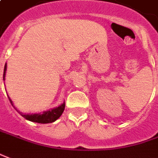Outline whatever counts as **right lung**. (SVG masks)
I'll use <instances>...</instances> for the list:
<instances>
[{
	"instance_id": "obj_1",
	"label": "right lung",
	"mask_w": 158,
	"mask_h": 158,
	"mask_svg": "<svg viewBox=\"0 0 158 158\" xmlns=\"http://www.w3.org/2000/svg\"><path fill=\"white\" fill-rule=\"evenodd\" d=\"M6 71H7V64L4 66L3 80L5 79ZM8 98H9V101L12 104V106H14L13 102L10 99V98L8 97ZM65 103H63V104H61L60 106H58L56 108H53V109L47 110V111H43V113H38V114L37 113H34V114H24V113H22L20 111H18V110L17 111L27 120H29V121H32V122H34V123H40V124H48V123H52V122L56 121L62 115L63 111L65 110Z\"/></svg>"
}]
</instances>
